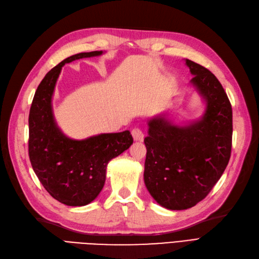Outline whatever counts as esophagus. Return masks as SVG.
I'll list each match as a JSON object with an SVG mask.
<instances>
[{
	"mask_svg": "<svg viewBox=\"0 0 259 259\" xmlns=\"http://www.w3.org/2000/svg\"><path fill=\"white\" fill-rule=\"evenodd\" d=\"M132 136L134 138V140L136 142H143L144 138H145V134L142 130L139 128H134L132 131Z\"/></svg>",
	"mask_w": 259,
	"mask_h": 259,
	"instance_id": "1",
	"label": "esophagus"
}]
</instances>
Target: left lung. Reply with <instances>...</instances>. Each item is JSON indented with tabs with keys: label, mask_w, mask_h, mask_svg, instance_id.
Here are the masks:
<instances>
[{
	"label": "left lung",
	"mask_w": 259,
	"mask_h": 259,
	"mask_svg": "<svg viewBox=\"0 0 259 259\" xmlns=\"http://www.w3.org/2000/svg\"><path fill=\"white\" fill-rule=\"evenodd\" d=\"M190 83L206 108L198 121L178 126L160 115L148 122L144 179L151 197L168 209H187L202 201L222 177L231 154L232 108L217 77L186 59Z\"/></svg>",
	"instance_id": "left-lung-1"
}]
</instances>
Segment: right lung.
<instances>
[{
	"mask_svg": "<svg viewBox=\"0 0 259 259\" xmlns=\"http://www.w3.org/2000/svg\"><path fill=\"white\" fill-rule=\"evenodd\" d=\"M101 54L103 51L80 53L62 60L46 73L30 108L31 165L46 191L69 206H83L95 200L104 188L109 161L133 144L130 131L71 139L60 131L54 119L52 98L61 68L73 60Z\"/></svg>",
	"mask_w": 259,
	"mask_h": 259,
	"instance_id": "right-lung-1",
	"label": "right lung"
}]
</instances>
